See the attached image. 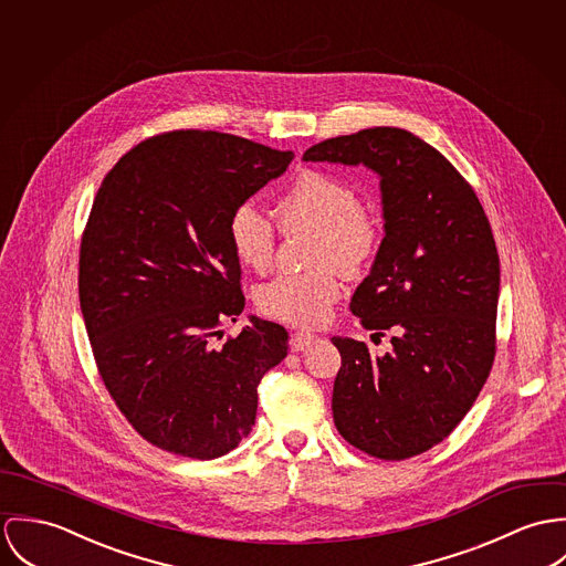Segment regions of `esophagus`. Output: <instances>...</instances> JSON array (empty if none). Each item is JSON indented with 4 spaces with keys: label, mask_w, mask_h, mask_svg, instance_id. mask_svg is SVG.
I'll return each mask as SVG.
<instances>
[{
    "label": "esophagus",
    "mask_w": 566,
    "mask_h": 566,
    "mask_svg": "<svg viewBox=\"0 0 566 566\" xmlns=\"http://www.w3.org/2000/svg\"><path fill=\"white\" fill-rule=\"evenodd\" d=\"M314 340H316V336L311 334V332H295L293 336H291V352H304V349H308L311 345H313Z\"/></svg>",
    "instance_id": "1"
}]
</instances>
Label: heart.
<instances>
[{
	"mask_svg": "<svg viewBox=\"0 0 566 566\" xmlns=\"http://www.w3.org/2000/svg\"><path fill=\"white\" fill-rule=\"evenodd\" d=\"M280 226L289 232H314V271L282 273L255 291L260 313L286 325L313 327L340 297V282L332 266L345 275L360 273L376 255L381 230L376 217L363 208L358 189L321 169H304L277 197ZM228 243L234 258L252 271H264L275 252L273 223L250 201L228 217Z\"/></svg>",
	"mask_w": 566,
	"mask_h": 566,
	"instance_id": "1",
	"label": "heart"
}]
</instances>
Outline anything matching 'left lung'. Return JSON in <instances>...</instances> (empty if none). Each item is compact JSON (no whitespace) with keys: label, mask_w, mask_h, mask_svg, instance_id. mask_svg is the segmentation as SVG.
<instances>
[{"label":"left lung","mask_w":566,"mask_h":566,"mask_svg":"<svg viewBox=\"0 0 566 566\" xmlns=\"http://www.w3.org/2000/svg\"><path fill=\"white\" fill-rule=\"evenodd\" d=\"M306 163L365 165L379 176L384 239L352 313L392 352L334 336L340 369L332 412L340 437L379 460L447 439L495 360L500 255L471 185L419 136L369 127L327 138Z\"/></svg>","instance_id":"obj_1"}]
</instances>
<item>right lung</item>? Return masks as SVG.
I'll return each mask as SVG.
<instances>
[{
  "mask_svg": "<svg viewBox=\"0 0 566 566\" xmlns=\"http://www.w3.org/2000/svg\"><path fill=\"white\" fill-rule=\"evenodd\" d=\"M293 151L203 129L151 136L108 171L80 245V308L97 371L132 428L156 447L212 460L252 432L262 376L289 332L245 308L228 217Z\"/></svg>",
  "mask_w": 566,
  "mask_h": 566,
  "instance_id": "right-lung-1",
  "label": "right lung"
}]
</instances>
